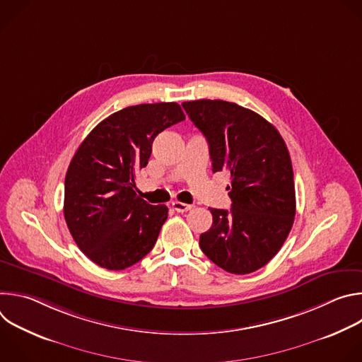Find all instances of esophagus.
I'll return each mask as SVG.
<instances>
[{
    "label": "esophagus",
    "instance_id": "34e87169",
    "mask_svg": "<svg viewBox=\"0 0 362 362\" xmlns=\"http://www.w3.org/2000/svg\"><path fill=\"white\" fill-rule=\"evenodd\" d=\"M172 208L176 211V212H187V211H190L192 209V204H187V203H182V202H177V200H175V202H172Z\"/></svg>",
    "mask_w": 362,
    "mask_h": 362
}]
</instances>
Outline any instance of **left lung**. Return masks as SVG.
Masks as SVG:
<instances>
[{"mask_svg": "<svg viewBox=\"0 0 362 362\" xmlns=\"http://www.w3.org/2000/svg\"><path fill=\"white\" fill-rule=\"evenodd\" d=\"M209 144L212 172H225L232 206L214 209L200 249L226 272L245 275L279 252L295 218V185L288 147L262 116L236 103H182Z\"/></svg>", "mask_w": 362, "mask_h": 362, "instance_id": "left-lung-1", "label": "left lung"}]
</instances>
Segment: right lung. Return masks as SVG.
Masks as SVG:
<instances>
[{
    "label": "right lung",
    "mask_w": 362,
    "mask_h": 362,
    "mask_svg": "<svg viewBox=\"0 0 362 362\" xmlns=\"http://www.w3.org/2000/svg\"><path fill=\"white\" fill-rule=\"evenodd\" d=\"M185 119L177 103L130 106L100 122L77 148L64 182V219L95 265L126 269L156 243L169 209L139 197L134 177L154 137Z\"/></svg>",
    "instance_id": "right-lung-1"
}]
</instances>
